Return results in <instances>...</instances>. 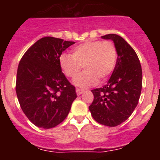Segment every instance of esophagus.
Returning <instances> with one entry per match:
<instances>
[{"label": "esophagus", "mask_w": 160, "mask_h": 160, "mask_svg": "<svg viewBox=\"0 0 160 160\" xmlns=\"http://www.w3.org/2000/svg\"><path fill=\"white\" fill-rule=\"evenodd\" d=\"M83 92H84V90H82V89L76 88V93H77L78 95H80V94H82Z\"/></svg>", "instance_id": "esophagus-1"}]
</instances>
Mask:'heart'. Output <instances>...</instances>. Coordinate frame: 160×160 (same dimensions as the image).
<instances>
[{"label":"heart","mask_w":160,"mask_h":160,"mask_svg":"<svg viewBox=\"0 0 160 160\" xmlns=\"http://www.w3.org/2000/svg\"><path fill=\"white\" fill-rule=\"evenodd\" d=\"M115 46L109 41H89L75 46L72 54L62 53L59 62L67 78L75 77L82 68L85 70L74 78L78 87H88L96 84L98 79L103 81L109 77L116 64Z\"/></svg>","instance_id":"1"}]
</instances>
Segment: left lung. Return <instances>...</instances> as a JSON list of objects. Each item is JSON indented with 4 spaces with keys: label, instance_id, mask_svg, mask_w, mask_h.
<instances>
[{
    "label": "left lung",
    "instance_id": "8db88e82",
    "mask_svg": "<svg viewBox=\"0 0 160 160\" xmlns=\"http://www.w3.org/2000/svg\"><path fill=\"white\" fill-rule=\"evenodd\" d=\"M114 42L118 58L107 85L91 90L94 100L89 107L98 123L115 127L128 119L137 107L142 90V67L136 53L122 37L102 36Z\"/></svg>",
    "mask_w": 160,
    "mask_h": 160
}]
</instances>
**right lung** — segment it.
<instances>
[{
	"label": "right lung",
	"mask_w": 160,
	"mask_h": 160,
	"mask_svg": "<svg viewBox=\"0 0 160 160\" xmlns=\"http://www.w3.org/2000/svg\"><path fill=\"white\" fill-rule=\"evenodd\" d=\"M73 42L46 37L23 55L17 73L16 93L21 108L38 128H54L67 117L75 87L62 72L59 58Z\"/></svg>",
	"instance_id": "obj_1"
}]
</instances>
